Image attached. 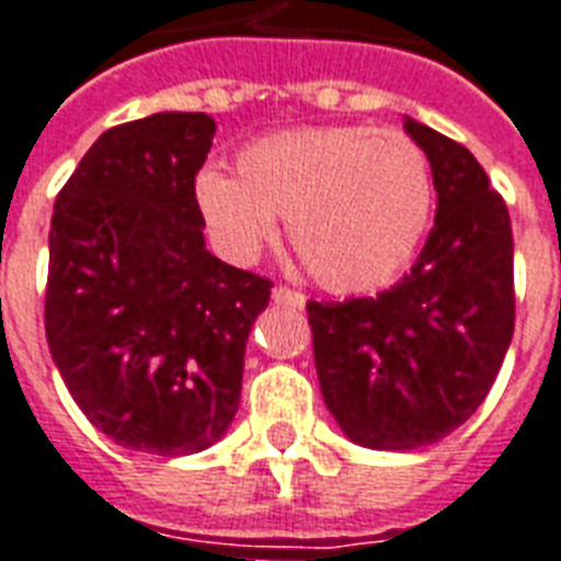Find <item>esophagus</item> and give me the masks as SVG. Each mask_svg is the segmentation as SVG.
<instances>
[{"label":"esophagus","instance_id":"esophagus-1","mask_svg":"<svg viewBox=\"0 0 561 561\" xmlns=\"http://www.w3.org/2000/svg\"><path fill=\"white\" fill-rule=\"evenodd\" d=\"M272 298H275V305H286V307H305L307 298L296 289H289V286H275L272 289Z\"/></svg>","mask_w":561,"mask_h":561}]
</instances>
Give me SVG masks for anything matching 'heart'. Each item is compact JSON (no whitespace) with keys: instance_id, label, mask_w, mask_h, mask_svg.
Listing matches in <instances>:
<instances>
[{"instance_id":"heart-1","label":"heart","mask_w":561,"mask_h":561,"mask_svg":"<svg viewBox=\"0 0 561 561\" xmlns=\"http://www.w3.org/2000/svg\"><path fill=\"white\" fill-rule=\"evenodd\" d=\"M197 206L221 254L251 263L284 216L289 245L331 293L390 284L432 216V168L399 129L313 126L236 156V176L204 171Z\"/></svg>"}]
</instances>
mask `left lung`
Wrapping results in <instances>:
<instances>
[{"instance_id":"1","label":"left lung","mask_w":561,"mask_h":561,"mask_svg":"<svg viewBox=\"0 0 561 561\" xmlns=\"http://www.w3.org/2000/svg\"><path fill=\"white\" fill-rule=\"evenodd\" d=\"M437 188L435 227L376 298L307 301L328 411L369 449H416L485 402L515 334V242L500 192L465 145L408 117Z\"/></svg>"}]
</instances>
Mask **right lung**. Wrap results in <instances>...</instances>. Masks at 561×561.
<instances>
[{
  "mask_svg": "<svg viewBox=\"0 0 561 561\" xmlns=\"http://www.w3.org/2000/svg\"><path fill=\"white\" fill-rule=\"evenodd\" d=\"M204 112L112 126L56 197L46 343L67 390L117 446L192 456L233 423L245 340L272 280L204 245Z\"/></svg>",
  "mask_w": 561,
  "mask_h": 561,
  "instance_id": "add662e5",
  "label": "right lung"
}]
</instances>
